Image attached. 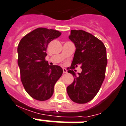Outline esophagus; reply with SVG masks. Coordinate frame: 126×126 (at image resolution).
I'll return each mask as SVG.
<instances>
[{
  "label": "esophagus",
  "mask_w": 126,
  "mask_h": 126,
  "mask_svg": "<svg viewBox=\"0 0 126 126\" xmlns=\"http://www.w3.org/2000/svg\"><path fill=\"white\" fill-rule=\"evenodd\" d=\"M63 73H67V69H66L65 68H63Z\"/></svg>",
  "instance_id": "34e87169"
}]
</instances>
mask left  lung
<instances>
[{
    "mask_svg": "<svg viewBox=\"0 0 126 126\" xmlns=\"http://www.w3.org/2000/svg\"><path fill=\"white\" fill-rule=\"evenodd\" d=\"M69 38L75 45L76 50L71 65L67 69L75 77L67 86V94L74 102L85 104L95 97L104 80L106 49L99 39L84 30H71ZM78 65L82 72L77 76L74 69Z\"/></svg>",
    "mask_w": 126,
    "mask_h": 126,
    "instance_id": "obj_1",
    "label": "left lung"
}]
</instances>
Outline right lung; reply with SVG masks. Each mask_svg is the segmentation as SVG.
I'll return each mask as SVG.
<instances>
[{"label": "right lung", "mask_w": 126, "mask_h": 126, "mask_svg": "<svg viewBox=\"0 0 126 126\" xmlns=\"http://www.w3.org/2000/svg\"><path fill=\"white\" fill-rule=\"evenodd\" d=\"M61 35L59 31L38 28L22 38L18 46V64L21 81L32 98L40 101L49 99L55 84L63 74L58 65L46 61L48 44Z\"/></svg>", "instance_id": "add662e5"}]
</instances>
